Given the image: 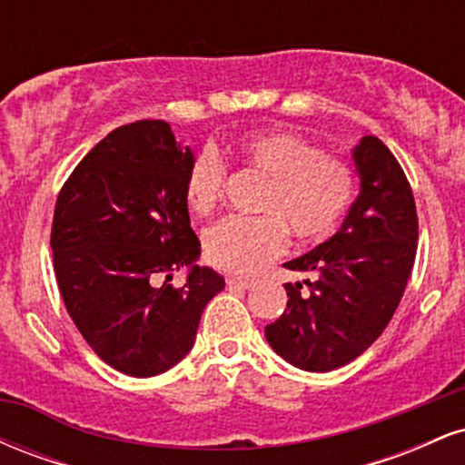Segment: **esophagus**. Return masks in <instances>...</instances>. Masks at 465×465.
<instances>
[{
    "label": "esophagus",
    "instance_id": "esophagus-1",
    "mask_svg": "<svg viewBox=\"0 0 465 465\" xmlns=\"http://www.w3.org/2000/svg\"><path fill=\"white\" fill-rule=\"evenodd\" d=\"M227 284L229 286H236V288H242V291H247L255 284L253 280H249V277H227Z\"/></svg>",
    "mask_w": 465,
    "mask_h": 465
}]
</instances>
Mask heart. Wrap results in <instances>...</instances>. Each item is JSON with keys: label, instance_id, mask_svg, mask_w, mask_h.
I'll return each mask as SVG.
<instances>
[{"label": "heart", "instance_id": "b5f03b06", "mask_svg": "<svg viewBox=\"0 0 465 465\" xmlns=\"http://www.w3.org/2000/svg\"><path fill=\"white\" fill-rule=\"evenodd\" d=\"M236 159L242 170L266 179V185L258 199L262 216H229L205 232V258L227 273H258L284 253L288 232L302 242L330 236L354 199V168L292 133L242 137ZM227 179L229 168L216 151L196 153L183 181L190 212L212 214L225 196Z\"/></svg>", "mask_w": 465, "mask_h": 465}]
</instances>
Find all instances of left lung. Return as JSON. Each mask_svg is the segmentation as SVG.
Wrapping results in <instances>:
<instances>
[{
	"label": "left lung",
	"mask_w": 465,
	"mask_h": 465,
	"mask_svg": "<svg viewBox=\"0 0 465 465\" xmlns=\"http://www.w3.org/2000/svg\"><path fill=\"white\" fill-rule=\"evenodd\" d=\"M361 194L339 232L284 266L308 280L284 284L286 311L264 328L282 359L332 371L361 356L396 312L418 251V212L402 165L378 137L354 148Z\"/></svg>",
	"instance_id": "obj_1"
}]
</instances>
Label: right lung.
<instances>
[{
	"mask_svg": "<svg viewBox=\"0 0 465 465\" xmlns=\"http://www.w3.org/2000/svg\"><path fill=\"white\" fill-rule=\"evenodd\" d=\"M190 162L168 122H133L95 143L56 196L58 291L89 348L126 376L177 365L194 345L203 308L225 288L216 271L194 264L201 242L183 196ZM181 265L193 271L174 289L169 273Z\"/></svg>",
	"mask_w": 465,
	"mask_h": 465,
	"instance_id": "add662e5",
	"label": "right lung"
}]
</instances>
